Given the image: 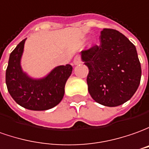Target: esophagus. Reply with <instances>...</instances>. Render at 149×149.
Listing matches in <instances>:
<instances>
[{
    "label": "esophagus",
    "instance_id": "obj_1",
    "mask_svg": "<svg viewBox=\"0 0 149 149\" xmlns=\"http://www.w3.org/2000/svg\"><path fill=\"white\" fill-rule=\"evenodd\" d=\"M81 63V58H80V56H76V57L74 58V59H73V64L74 65H77V64H79V63Z\"/></svg>",
    "mask_w": 149,
    "mask_h": 149
}]
</instances>
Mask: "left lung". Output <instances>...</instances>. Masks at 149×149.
<instances>
[{
  "label": "left lung",
  "mask_w": 149,
  "mask_h": 149,
  "mask_svg": "<svg viewBox=\"0 0 149 149\" xmlns=\"http://www.w3.org/2000/svg\"><path fill=\"white\" fill-rule=\"evenodd\" d=\"M89 68L88 91L95 102L117 107L130 100L141 79V66L136 48L122 33L104 28L100 45L81 52Z\"/></svg>",
  "instance_id": "obj_1"
}]
</instances>
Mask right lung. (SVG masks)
<instances>
[{
  "label": "right lung",
  "mask_w": 149,
  "mask_h": 149,
  "mask_svg": "<svg viewBox=\"0 0 149 149\" xmlns=\"http://www.w3.org/2000/svg\"><path fill=\"white\" fill-rule=\"evenodd\" d=\"M25 40H22L10 55L6 72L8 91L15 102L25 109L33 111L52 109L63 98L65 84L72 67L70 64L55 67L42 78L29 77L21 67Z\"/></svg>",
  "instance_id": "add662e5"
}]
</instances>
